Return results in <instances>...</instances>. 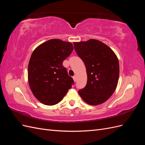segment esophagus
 Masks as SVG:
<instances>
[{"mask_svg":"<svg viewBox=\"0 0 145 145\" xmlns=\"http://www.w3.org/2000/svg\"><path fill=\"white\" fill-rule=\"evenodd\" d=\"M72 78H73V80H74V82H76V80H77V77L76 76H74L73 77H72Z\"/></svg>","mask_w":145,"mask_h":145,"instance_id":"1","label":"esophagus"}]
</instances>
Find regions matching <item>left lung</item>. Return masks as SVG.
<instances>
[{"label":"left lung","mask_w":145,"mask_h":145,"mask_svg":"<svg viewBox=\"0 0 145 145\" xmlns=\"http://www.w3.org/2000/svg\"><path fill=\"white\" fill-rule=\"evenodd\" d=\"M77 54L84 62L87 83L78 91L90 105L106 102L114 93L119 77V62L111 48L95 39L74 42Z\"/></svg>","instance_id":"1"}]
</instances>
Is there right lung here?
I'll return each instance as SVG.
<instances>
[{
    "label": "right lung",
    "instance_id": "obj_1",
    "mask_svg": "<svg viewBox=\"0 0 145 145\" xmlns=\"http://www.w3.org/2000/svg\"><path fill=\"white\" fill-rule=\"evenodd\" d=\"M73 49L71 42L55 39L42 43L33 52L28 63V83L34 97L42 103H58L74 84L62 65Z\"/></svg>",
    "mask_w": 145,
    "mask_h": 145
}]
</instances>
